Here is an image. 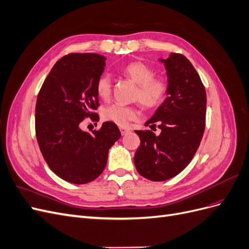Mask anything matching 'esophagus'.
Segmentation results:
<instances>
[{"label":"esophagus","instance_id":"1","mask_svg":"<svg viewBox=\"0 0 249 249\" xmlns=\"http://www.w3.org/2000/svg\"><path fill=\"white\" fill-rule=\"evenodd\" d=\"M119 130H120V133H122V135H126L127 133L130 132L129 129H126V127H124V126H120Z\"/></svg>","mask_w":249,"mask_h":249}]
</instances>
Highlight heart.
Returning <instances> with one entry per match:
<instances>
[{
	"label": "heart",
	"instance_id": "1",
	"mask_svg": "<svg viewBox=\"0 0 249 249\" xmlns=\"http://www.w3.org/2000/svg\"><path fill=\"white\" fill-rule=\"evenodd\" d=\"M123 72L138 85L136 99L146 108H155L163 102L167 91L164 80L155 78V71L143 62H131L126 64ZM96 93L101 99L107 100L112 91V79L110 74L104 73L96 81ZM139 111L131 106L113 104L103 110V118L118 125H126L131 120L138 117Z\"/></svg>",
	"mask_w": 249,
	"mask_h": 249
}]
</instances>
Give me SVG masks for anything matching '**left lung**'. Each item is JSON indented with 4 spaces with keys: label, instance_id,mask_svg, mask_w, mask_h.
<instances>
[{
    "label": "left lung",
    "instance_id": "8db88e82",
    "mask_svg": "<svg viewBox=\"0 0 249 249\" xmlns=\"http://www.w3.org/2000/svg\"><path fill=\"white\" fill-rule=\"evenodd\" d=\"M164 63L167 97L145 123L152 130L135 131L140 146L134 156L139 175L154 182L176 177L192 160L205 131L207 96L197 71L182 54L171 53Z\"/></svg>",
    "mask_w": 249,
    "mask_h": 249
}]
</instances>
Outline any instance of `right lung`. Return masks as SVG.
Masks as SVG:
<instances>
[{"instance_id": "add662e5", "label": "right lung", "mask_w": 249, "mask_h": 249, "mask_svg": "<svg viewBox=\"0 0 249 249\" xmlns=\"http://www.w3.org/2000/svg\"><path fill=\"white\" fill-rule=\"evenodd\" d=\"M105 61L106 57L94 53L62 57L37 96L35 130L40 152L49 167L72 184H87L99 177L106 167L110 147L122 136L111 122L91 133L80 127L85 117H99L93 113L99 107L95 85Z\"/></svg>"}]
</instances>
